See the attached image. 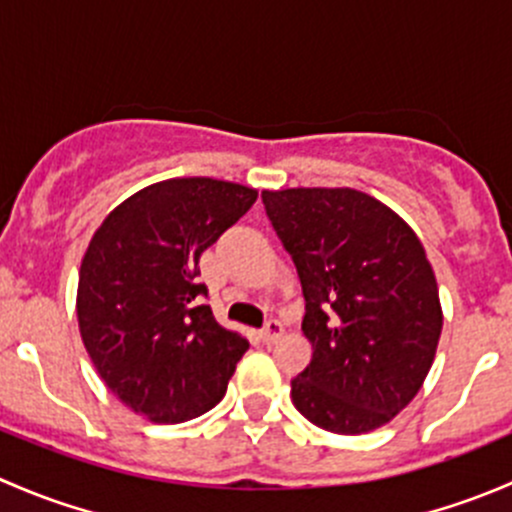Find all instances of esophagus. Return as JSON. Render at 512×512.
<instances>
[{"label":"esophagus","instance_id":"1","mask_svg":"<svg viewBox=\"0 0 512 512\" xmlns=\"http://www.w3.org/2000/svg\"><path fill=\"white\" fill-rule=\"evenodd\" d=\"M282 332H285V327H282V322H277V319H270V322L265 324V327H262V332H260V339L265 344H275L277 339L282 337Z\"/></svg>","mask_w":512,"mask_h":512}]
</instances>
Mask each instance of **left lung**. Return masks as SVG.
I'll return each instance as SVG.
<instances>
[{
    "label": "left lung",
    "instance_id": "left-lung-1",
    "mask_svg": "<svg viewBox=\"0 0 512 512\" xmlns=\"http://www.w3.org/2000/svg\"><path fill=\"white\" fill-rule=\"evenodd\" d=\"M297 267L312 361L292 401L314 426L359 436L418 394L443 317L421 240L394 210L352 188L262 193Z\"/></svg>",
    "mask_w": 512,
    "mask_h": 512
}]
</instances>
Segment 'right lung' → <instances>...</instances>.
I'll list each match as a JSON object with an SVG mask.
<instances>
[{"instance_id":"right-lung-1","label":"right lung","mask_w":512,"mask_h":512,"mask_svg":"<svg viewBox=\"0 0 512 512\" xmlns=\"http://www.w3.org/2000/svg\"><path fill=\"white\" fill-rule=\"evenodd\" d=\"M255 200L225 180H163L123 200L91 237L76 299L81 337L136 414L183 423L225 396L250 342L215 322L198 262Z\"/></svg>"}]
</instances>
